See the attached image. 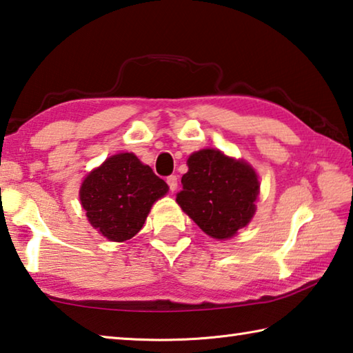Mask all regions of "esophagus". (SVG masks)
<instances>
[{
    "mask_svg": "<svg viewBox=\"0 0 353 353\" xmlns=\"http://www.w3.org/2000/svg\"><path fill=\"white\" fill-rule=\"evenodd\" d=\"M166 183H168V187L171 191H176L177 190V176H168L166 177Z\"/></svg>",
    "mask_w": 353,
    "mask_h": 353,
    "instance_id": "34e87169",
    "label": "esophagus"
}]
</instances>
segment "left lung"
I'll return each mask as SVG.
<instances>
[{"instance_id": "8db88e82", "label": "left lung", "mask_w": 353, "mask_h": 353, "mask_svg": "<svg viewBox=\"0 0 353 353\" xmlns=\"http://www.w3.org/2000/svg\"><path fill=\"white\" fill-rule=\"evenodd\" d=\"M182 191L176 202L203 233L214 239H230L248 225L256 213L259 181L243 160L219 150H201L187 160Z\"/></svg>"}]
</instances>
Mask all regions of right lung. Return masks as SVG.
<instances>
[{
    "mask_svg": "<svg viewBox=\"0 0 353 353\" xmlns=\"http://www.w3.org/2000/svg\"><path fill=\"white\" fill-rule=\"evenodd\" d=\"M168 185L132 152L111 156L85 177L80 202L91 225L106 239L125 242L142 230L152 203Z\"/></svg>",
    "mask_w": 353,
    "mask_h": 353,
    "instance_id": "add662e5",
    "label": "right lung"
}]
</instances>
